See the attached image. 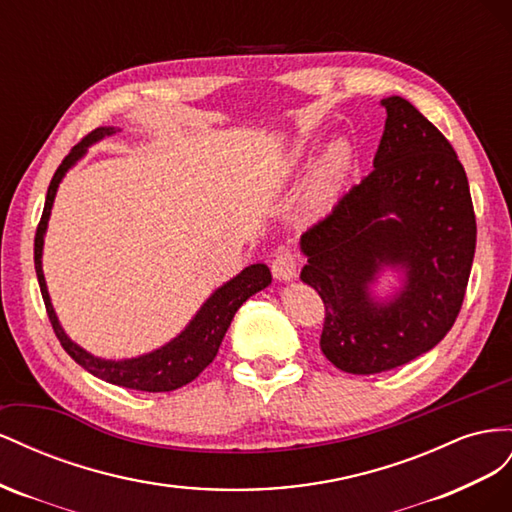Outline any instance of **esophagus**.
I'll return each instance as SVG.
<instances>
[{
  "label": "esophagus",
  "instance_id": "1",
  "mask_svg": "<svg viewBox=\"0 0 512 512\" xmlns=\"http://www.w3.org/2000/svg\"><path fill=\"white\" fill-rule=\"evenodd\" d=\"M298 264H300L298 255H296L294 251H289V248H285V251H281L279 255H276V257L272 259V264H270L274 279H279V281H291V279H296Z\"/></svg>",
  "mask_w": 512,
  "mask_h": 512
}]
</instances>
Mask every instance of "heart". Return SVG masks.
<instances>
[{
    "label": "heart",
    "instance_id": "obj_1",
    "mask_svg": "<svg viewBox=\"0 0 512 512\" xmlns=\"http://www.w3.org/2000/svg\"><path fill=\"white\" fill-rule=\"evenodd\" d=\"M306 154H309V145L306 143L296 145V148L287 156V163H285L287 169H294L296 165H300L306 158ZM352 163H354V150L345 139H337L328 145V150L319 158V163L313 171V180L309 186L311 206L321 208L337 197L349 169H352Z\"/></svg>",
    "mask_w": 512,
    "mask_h": 512
}]
</instances>
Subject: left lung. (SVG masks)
Wrapping results in <instances>:
<instances>
[{
	"label": "left lung",
	"mask_w": 512,
	"mask_h": 512,
	"mask_svg": "<svg viewBox=\"0 0 512 512\" xmlns=\"http://www.w3.org/2000/svg\"><path fill=\"white\" fill-rule=\"evenodd\" d=\"M373 171L302 233L300 279L324 302L319 347L334 367L373 375L427 354L455 324L476 251L470 184L457 152L412 102L384 98ZM382 265L408 281L388 305L368 296Z\"/></svg>",
	"instance_id": "8db88e82"
}]
</instances>
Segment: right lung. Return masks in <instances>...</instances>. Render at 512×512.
Segmentation results:
<instances>
[{"label":"right lung","mask_w":512,"mask_h":512,"mask_svg":"<svg viewBox=\"0 0 512 512\" xmlns=\"http://www.w3.org/2000/svg\"><path fill=\"white\" fill-rule=\"evenodd\" d=\"M111 133H113V128H96L90 135H85L62 160V165L57 167L53 180L49 184L45 210H42L40 223L36 227V238H34V264H36L40 294H42V300H45L47 315H49V321L53 326L55 337L60 339L62 347L66 349V354L77 364H81L85 371H90L92 375L105 379V382H109V384L124 386L130 390L171 392L175 388L186 386L188 382H193V379L214 360L233 315H236L242 302H246L253 294H257V291L270 285L272 274L266 264H253V266L244 268L236 276V279H231L227 285L214 291L210 300L201 306V311L195 315V319L188 324V328L180 334L178 339H173L171 343L156 349V352H152L148 356H139V358L122 360V362H111V360L94 358L92 354H87L85 349L72 343L64 334L60 321H57L49 294H47L45 274H42V266H40L42 238H45V229H47L57 184H60V180L64 178V173L68 171L70 165H75L77 158L83 156L87 145L102 139L105 135H111Z\"/></svg>","instance_id":"add662e5"}]
</instances>
